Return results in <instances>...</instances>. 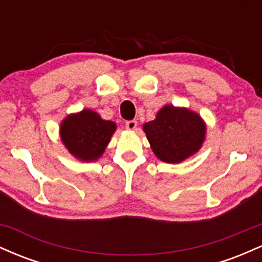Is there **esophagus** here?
Instances as JSON below:
<instances>
[{
	"label": "esophagus",
	"mask_w": 262,
	"mask_h": 262,
	"mask_svg": "<svg viewBox=\"0 0 262 262\" xmlns=\"http://www.w3.org/2000/svg\"><path fill=\"white\" fill-rule=\"evenodd\" d=\"M137 125H138V122L137 121H127L125 122V128L128 129V130H134V129H137Z\"/></svg>",
	"instance_id": "1"
}]
</instances>
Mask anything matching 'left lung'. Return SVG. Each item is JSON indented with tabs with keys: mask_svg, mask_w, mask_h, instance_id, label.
Returning a JSON list of instances; mask_svg holds the SVG:
<instances>
[{
	"mask_svg": "<svg viewBox=\"0 0 262 262\" xmlns=\"http://www.w3.org/2000/svg\"><path fill=\"white\" fill-rule=\"evenodd\" d=\"M144 132L161 161L177 164L198 151L204 140L206 125L197 113L165 106L154 121L144 124Z\"/></svg>",
	"mask_w": 262,
	"mask_h": 262,
	"instance_id": "8db88e82",
	"label": "left lung"
}]
</instances>
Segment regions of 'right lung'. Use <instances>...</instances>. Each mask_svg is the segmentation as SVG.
I'll use <instances>...</instances> for the list:
<instances>
[{
	"label": "right lung",
	"mask_w": 262,
	"mask_h": 262,
	"mask_svg": "<svg viewBox=\"0 0 262 262\" xmlns=\"http://www.w3.org/2000/svg\"><path fill=\"white\" fill-rule=\"evenodd\" d=\"M114 130L113 122L103 121L93 111L83 110L66 117L60 127V135L74 156L82 161H93L103 154Z\"/></svg>",
	"instance_id": "obj_1"
}]
</instances>
